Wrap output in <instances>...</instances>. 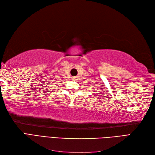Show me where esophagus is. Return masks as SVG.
<instances>
[{"label": "esophagus", "mask_w": 155, "mask_h": 155, "mask_svg": "<svg viewBox=\"0 0 155 155\" xmlns=\"http://www.w3.org/2000/svg\"><path fill=\"white\" fill-rule=\"evenodd\" d=\"M72 80H76V77H75V76L72 77Z\"/></svg>", "instance_id": "obj_1"}]
</instances>
